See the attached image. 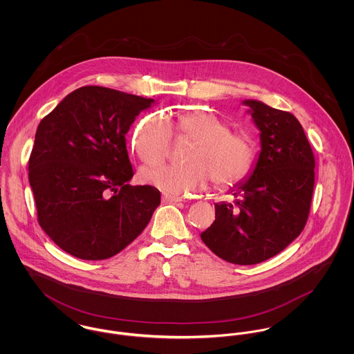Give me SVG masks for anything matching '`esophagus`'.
<instances>
[{
  "instance_id": "esophagus-1",
  "label": "esophagus",
  "mask_w": 354,
  "mask_h": 354,
  "mask_svg": "<svg viewBox=\"0 0 354 354\" xmlns=\"http://www.w3.org/2000/svg\"><path fill=\"white\" fill-rule=\"evenodd\" d=\"M162 201L165 203H178L183 202V198H177V196H167V195H163L162 196Z\"/></svg>"
}]
</instances>
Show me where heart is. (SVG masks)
<instances>
[{"label": "heart", "instance_id": "1", "mask_svg": "<svg viewBox=\"0 0 354 354\" xmlns=\"http://www.w3.org/2000/svg\"><path fill=\"white\" fill-rule=\"evenodd\" d=\"M171 128L178 139L192 142L185 155L188 165L145 167L140 177L146 184L166 195L181 196L205 188L209 180L225 189L247 176L253 159L250 138L232 132L223 120L204 110L183 113L170 122L159 114L143 118L133 132L132 147L145 163L155 165L166 158Z\"/></svg>", "mask_w": 354, "mask_h": 354}]
</instances>
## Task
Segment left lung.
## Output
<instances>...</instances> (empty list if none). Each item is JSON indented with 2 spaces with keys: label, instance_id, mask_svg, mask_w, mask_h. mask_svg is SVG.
Masks as SVG:
<instances>
[{
  "label": "left lung",
  "instance_id": "obj_1",
  "mask_svg": "<svg viewBox=\"0 0 354 354\" xmlns=\"http://www.w3.org/2000/svg\"><path fill=\"white\" fill-rule=\"evenodd\" d=\"M260 131V152L248 177L215 203V221L201 234L221 259L248 266L283 251L303 232L315 185V158L299 120L245 100Z\"/></svg>",
  "mask_w": 354,
  "mask_h": 354
}]
</instances>
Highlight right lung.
<instances>
[{"label":"right lung","mask_w":354,"mask_h":354,"mask_svg":"<svg viewBox=\"0 0 354 354\" xmlns=\"http://www.w3.org/2000/svg\"><path fill=\"white\" fill-rule=\"evenodd\" d=\"M153 100L86 86L68 94L38 125L28 163L38 221L65 252L102 260L121 252L160 203L133 177L125 135Z\"/></svg>","instance_id":"obj_1"}]
</instances>
